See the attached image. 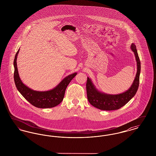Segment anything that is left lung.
Instances as JSON below:
<instances>
[{"label":"left lung","instance_id":"8db88e82","mask_svg":"<svg viewBox=\"0 0 156 156\" xmlns=\"http://www.w3.org/2000/svg\"><path fill=\"white\" fill-rule=\"evenodd\" d=\"M130 48L134 54L137 69L136 77L130 88L120 94H106L99 91L88 77L86 85L87 98L89 103L93 106L103 111L117 110L125 105L136 94L139 85L141 64L136 45L132 43Z\"/></svg>","mask_w":156,"mask_h":156}]
</instances>
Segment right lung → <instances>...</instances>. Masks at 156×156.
Here are the masks:
<instances>
[{
  "label": "right lung",
  "mask_w": 156,
  "mask_h": 156,
  "mask_svg": "<svg viewBox=\"0 0 156 156\" xmlns=\"http://www.w3.org/2000/svg\"><path fill=\"white\" fill-rule=\"evenodd\" d=\"M19 49L16 52L14 59V81L17 90L28 102L38 108H50L59 105L64 99L66 89L76 73L69 75L64 78L54 89L47 91H37L30 89L21 81L17 67V57Z\"/></svg>",
  "instance_id": "1"
}]
</instances>
